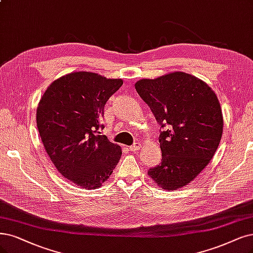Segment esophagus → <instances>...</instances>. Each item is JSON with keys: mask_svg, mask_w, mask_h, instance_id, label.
Instances as JSON below:
<instances>
[{"mask_svg": "<svg viewBox=\"0 0 253 253\" xmlns=\"http://www.w3.org/2000/svg\"><path fill=\"white\" fill-rule=\"evenodd\" d=\"M141 147H142V145H141V143H134L132 146H130L129 147V150L131 151V152H137V151H139L141 150Z\"/></svg>", "mask_w": 253, "mask_h": 253, "instance_id": "esophagus-1", "label": "esophagus"}]
</instances>
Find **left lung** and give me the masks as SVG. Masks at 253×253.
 <instances>
[{"label":"left lung","instance_id":"8db88e82","mask_svg":"<svg viewBox=\"0 0 253 253\" xmlns=\"http://www.w3.org/2000/svg\"><path fill=\"white\" fill-rule=\"evenodd\" d=\"M135 89L166 128L158 138L162 163L148 175L164 190L180 189L198 176L218 149L223 131L219 100L207 83L183 72L138 80Z\"/></svg>","mask_w":253,"mask_h":253}]
</instances>
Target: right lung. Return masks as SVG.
<instances>
[{
	"mask_svg": "<svg viewBox=\"0 0 253 253\" xmlns=\"http://www.w3.org/2000/svg\"><path fill=\"white\" fill-rule=\"evenodd\" d=\"M122 84L96 73H71L46 88L37 107V129L50 160L82 189L101 186L121 158V147L101 130L106 102Z\"/></svg>",
	"mask_w": 253,
	"mask_h": 253,
	"instance_id": "add662e5",
	"label": "right lung"
}]
</instances>
